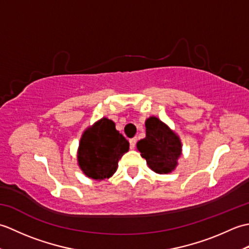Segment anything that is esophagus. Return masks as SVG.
Segmentation results:
<instances>
[{
  "mask_svg": "<svg viewBox=\"0 0 249 249\" xmlns=\"http://www.w3.org/2000/svg\"><path fill=\"white\" fill-rule=\"evenodd\" d=\"M136 142H137V139H136V138H131V139H129V146H130V149H131V150L135 149V146H136Z\"/></svg>",
  "mask_w": 249,
  "mask_h": 249,
  "instance_id": "34e87169",
  "label": "esophagus"
}]
</instances>
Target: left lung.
I'll return each mask as SVG.
<instances>
[{
    "mask_svg": "<svg viewBox=\"0 0 249 249\" xmlns=\"http://www.w3.org/2000/svg\"><path fill=\"white\" fill-rule=\"evenodd\" d=\"M145 138L137 143V149L153 171L160 174L172 172L182 154L179 137L160 119L150 116L145 121Z\"/></svg>",
    "mask_w": 249,
    "mask_h": 249,
    "instance_id": "1",
    "label": "left lung"
}]
</instances>
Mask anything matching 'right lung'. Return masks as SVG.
<instances>
[{
    "mask_svg": "<svg viewBox=\"0 0 249 249\" xmlns=\"http://www.w3.org/2000/svg\"><path fill=\"white\" fill-rule=\"evenodd\" d=\"M128 149L129 142L115 129L114 122L103 118L82 134L78 165L88 178L102 181L113 176Z\"/></svg>",
    "mask_w": 249,
    "mask_h": 249,
    "instance_id": "add662e5",
    "label": "right lung"
}]
</instances>
